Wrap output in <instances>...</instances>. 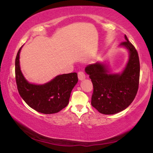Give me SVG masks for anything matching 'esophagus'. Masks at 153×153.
Wrapping results in <instances>:
<instances>
[{
  "label": "esophagus",
  "mask_w": 153,
  "mask_h": 153,
  "mask_svg": "<svg viewBox=\"0 0 153 153\" xmlns=\"http://www.w3.org/2000/svg\"><path fill=\"white\" fill-rule=\"evenodd\" d=\"M77 76H78V78L79 80H82L85 79V77H86V75L84 73V72L80 71L78 72V74H77Z\"/></svg>",
  "instance_id": "1"
}]
</instances>
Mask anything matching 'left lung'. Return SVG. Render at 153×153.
Wrapping results in <instances>:
<instances>
[{"instance_id":"8db88e82","label":"left lung","mask_w":153,"mask_h":153,"mask_svg":"<svg viewBox=\"0 0 153 153\" xmlns=\"http://www.w3.org/2000/svg\"><path fill=\"white\" fill-rule=\"evenodd\" d=\"M121 43L128 49L129 58L121 74H109L104 65H88L85 71L93 84L91 104L105 115L117 113L128 107L135 98L139 86L140 61L138 52L125 35Z\"/></svg>"}]
</instances>
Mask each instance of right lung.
I'll list each match as a JSON object with an SVG mask.
<instances>
[{
    "label": "right lung",
    "mask_w": 153,
    "mask_h": 153,
    "mask_svg": "<svg viewBox=\"0 0 153 153\" xmlns=\"http://www.w3.org/2000/svg\"><path fill=\"white\" fill-rule=\"evenodd\" d=\"M22 47L15 59V80L21 97L31 108L39 113L59 112L68 105L71 90L78 81L77 73L59 75L44 85L30 84L20 70L19 53Z\"/></svg>",
    "instance_id": "right-lung-1"
}]
</instances>
